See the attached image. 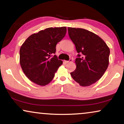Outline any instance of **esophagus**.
Masks as SVG:
<instances>
[{
    "label": "esophagus",
    "mask_w": 124,
    "mask_h": 124,
    "mask_svg": "<svg viewBox=\"0 0 124 124\" xmlns=\"http://www.w3.org/2000/svg\"><path fill=\"white\" fill-rule=\"evenodd\" d=\"M72 59L70 58V59H69V61H65V62H66V63H69V62H72Z\"/></svg>",
    "instance_id": "34e87169"
}]
</instances>
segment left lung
Masks as SVG:
<instances>
[{"label": "left lung", "instance_id": "obj_1", "mask_svg": "<svg viewBox=\"0 0 124 124\" xmlns=\"http://www.w3.org/2000/svg\"><path fill=\"white\" fill-rule=\"evenodd\" d=\"M67 29L78 53L77 68L70 74L81 86H89L99 80L108 68L109 49L101 38L90 31L70 27Z\"/></svg>", "mask_w": 124, "mask_h": 124}]
</instances>
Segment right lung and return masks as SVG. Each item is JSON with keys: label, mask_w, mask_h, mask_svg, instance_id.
<instances>
[{"label": "right lung", "mask_w": 124, "mask_h": 124, "mask_svg": "<svg viewBox=\"0 0 124 124\" xmlns=\"http://www.w3.org/2000/svg\"><path fill=\"white\" fill-rule=\"evenodd\" d=\"M67 29L49 28L29 36L20 49V63L29 80L45 85L53 80L63 62L56 55V45L65 37Z\"/></svg>", "instance_id": "add662e5"}]
</instances>
